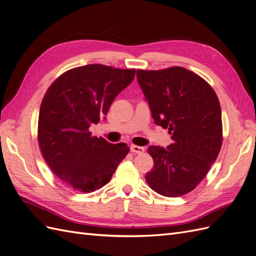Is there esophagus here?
<instances>
[{"mask_svg": "<svg viewBox=\"0 0 256 256\" xmlns=\"http://www.w3.org/2000/svg\"><path fill=\"white\" fill-rule=\"evenodd\" d=\"M130 152L134 154H143L145 152V148L142 146H136V145H131L130 146Z\"/></svg>", "mask_w": 256, "mask_h": 256, "instance_id": "34e87169", "label": "esophagus"}]
</instances>
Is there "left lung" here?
<instances>
[{
	"mask_svg": "<svg viewBox=\"0 0 256 256\" xmlns=\"http://www.w3.org/2000/svg\"><path fill=\"white\" fill-rule=\"evenodd\" d=\"M136 78L154 124L168 129L173 140L168 148L148 147L154 168L145 180L161 196H184L202 182L221 150L219 99L203 78L184 67L138 69Z\"/></svg>",
	"mask_w": 256,
	"mask_h": 256,
	"instance_id": "obj_1",
	"label": "left lung"
}]
</instances>
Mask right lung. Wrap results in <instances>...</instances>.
Returning a JSON list of instances; mask_svg holds the SVG:
<instances>
[{"mask_svg":"<svg viewBox=\"0 0 256 256\" xmlns=\"http://www.w3.org/2000/svg\"><path fill=\"white\" fill-rule=\"evenodd\" d=\"M136 69L102 64L72 68L46 92L38 118V143L44 161L68 187L84 193L102 188L127 156L125 143L92 136L115 97L132 82Z\"/></svg>","mask_w":256,"mask_h":256,"instance_id":"add662e5","label":"right lung"}]
</instances>
